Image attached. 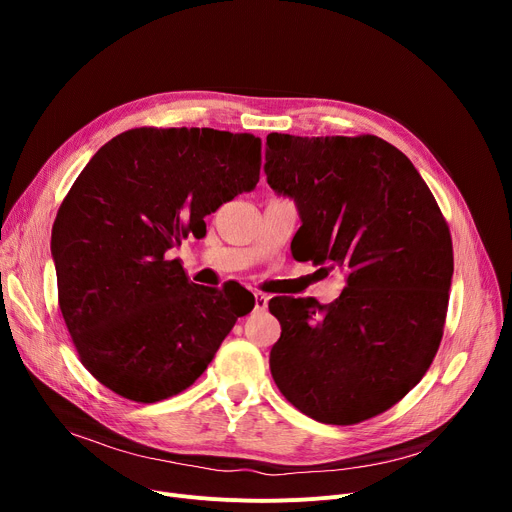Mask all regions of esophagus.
<instances>
[{
    "instance_id": "1",
    "label": "esophagus",
    "mask_w": 512,
    "mask_h": 512,
    "mask_svg": "<svg viewBox=\"0 0 512 512\" xmlns=\"http://www.w3.org/2000/svg\"><path fill=\"white\" fill-rule=\"evenodd\" d=\"M267 294L263 292H255V311H265L267 309Z\"/></svg>"
}]
</instances>
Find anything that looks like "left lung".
Instances as JSON below:
<instances>
[{
  "instance_id": "8db88e82",
  "label": "left lung",
  "mask_w": 512,
  "mask_h": 512,
  "mask_svg": "<svg viewBox=\"0 0 512 512\" xmlns=\"http://www.w3.org/2000/svg\"><path fill=\"white\" fill-rule=\"evenodd\" d=\"M265 174L299 205L294 259L346 274L330 305L270 301L282 326L274 382L321 423L380 415L421 382L442 342L454 255L438 201L411 159L373 134L272 132Z\"/></svg>"
}]
</instances>
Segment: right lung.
<instances>
[{
  "label": "right lung",
  "mask_w": 512,
  "mask_h": 512,
  "mask_svg": "<svg viewBox=\"0 0 512 512\" xmlns=\"http://www.w3.org/2000/svg\"><path fill=\"white\" fill-rule=\"evenodd\" d=\"M261 139L213 128L126 130L78 174L51 230L58 303L80 363L122 398L159 402L193 386L236 319L242 286L188 280L168 251L259 182Z\"/></svg>",
  "instance_id": "obj_1"
}]
</instances>
